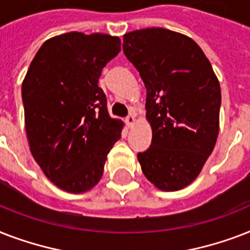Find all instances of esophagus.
Instances as JSON below:
<instances>
[{
  "mask_svg": "<svg viewBox=\"0 0 250 250\" xmlns=\"http://www.w3.org/2000/svg\"><path fill=\"white\" fill-rule=\"evenodd\" d=\"M135 122H136V119H135V115H132V114H129L128 117L125 118V123H127L128 127H132L135 125Z\"/></svg>",
  "mask_w": 250,
  "mask_h": 250,
  "instance_id": "1",
  "label": "esophagus"
}]
</instances>
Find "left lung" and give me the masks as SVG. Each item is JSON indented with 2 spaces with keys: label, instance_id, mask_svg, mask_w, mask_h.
<instances>
[{
  "label": "left lung",
  "instance_id": "obj_1",
  "mask_svg": "<svg viewBox=\"0 0 250 250\" xmlns=\"http://www.w3.org/2000/svg\"><path fill=\"white\" fill-rule=\"evenodd\" d=\"M123 52L146 88L152 145L137 154L158 189L179 190L193 182L219 132L221 86L209 60L190 37L166 28L125 33Z\"/></svg>",
  "mask_w": 250,
  "mask_h": 250
}]
</instances>
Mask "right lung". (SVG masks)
<instances>
[{"instance_id":"add662e5","label":"right lung","mask_w":250,"mask_h":250,"mask_svg":"<svg viewBox=\"0 0 250 250\" xmlns=\"http://www.w3.org/2000/svg\"><path fill=\"white\" fill-rule=\"evenodd\" d=\"M119 37L68 32L41 45L21 84L29 149L58 188L83 193L102 176L123 122L113 119L98 79Z\"/></svg>"}]
</instances>
